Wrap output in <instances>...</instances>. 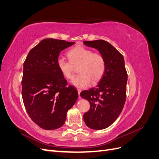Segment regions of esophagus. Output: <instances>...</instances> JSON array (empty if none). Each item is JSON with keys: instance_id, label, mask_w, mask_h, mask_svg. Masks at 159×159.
Here are the masks:
<instances>
[{"instance_id": "1", "label": "esophagus", "mask_w": 159, "mask_h": 159, "mask_svg": "<svg viewBox=\"0 0 159 159\" xmlns=\"http://www.w3.org/2000/svg\"><path fill=\"white\" fill-rule=\"evenodd\" d=\"M81 91V90L80 89H78V95H79V99H81V96H80Z\"/></svg>"}]
</instances>
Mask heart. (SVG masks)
Returning a JSON list of instances; mask_svg holds the SVG:
<instances>
[{
	"mask_svg": "<svg viewBox=\"0 0 159 159\" xmlns=\"http://www.w3.org/2000/svg\"><path fill=\"white\" fill-rule=\"evenodd\" d=\"M69 61L58 57L56 61L57 68L67 80L74 77V68L78 66L80 74L72 81V84L79 88H85L92 83H97L103 75L106 63L103 56L82 46H77L67 54Z\"/></svg>",
	"mask_w": 159,
	"mask_h": 159,
	"instance_id": "1",
	"label": "heart"
}]
</instances>
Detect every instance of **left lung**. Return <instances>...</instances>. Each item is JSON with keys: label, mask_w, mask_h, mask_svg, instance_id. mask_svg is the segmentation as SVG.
<instances>
[{"label": "left lung", "mask_w": 159, "mask_h": 159, "mask_svg": "<svg viewBox=\"0 0 159 159\" xmlns=\"http://www.w3.org/2000/svg\"><path fill=\"white\" fill-rule=\"evenodd\" d=\"M84 44L98 49L105 57L106 68L98 85L80 93L90 108L84 114L86 125L93 129L109 127L122 111L127 97V72L123 55L107 41H84Z\"/></svg>", "instance_id": "1"}]
</instances>
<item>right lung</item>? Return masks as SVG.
<instances>
[{"label": "right lung", "mask_w": 159, "mask_h": 159, "mask_svg": "<svg viewBox=\"0 0 159 159\" xmlns=\"http://www.w3.org/2000/svg\"><path fill=\"white\" fill-rule=\"evenodd\" d=\"M74 44L46 38L30 50L24 62L23 103L30 119L42 129L61 127L78 99V91L68 85L56 65L60 52Z\"/></svg>", "instance_id": "1"}]
</instances>
